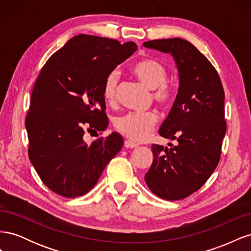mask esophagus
Instances as JSON below:
<instances>
[{
	"mask_svg": "<svg viewBox=\"0 0 251 251\" xmlns=\"http://www.w3.org/2000/svg\"><path fill=\"white\" fill-rule=\"evenodd\" d=\"M125 147L127 148V149H135V148L138 147V144L131 141V140H126L125 141Z\"/></svg>",
	"mask_w": 251,
	"mask_h": 251,
	"instance_id": "1",
	"label": "esophagus"
}]
</instances>
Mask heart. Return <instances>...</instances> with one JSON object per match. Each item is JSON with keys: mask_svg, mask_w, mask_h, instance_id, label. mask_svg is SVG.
<instances>
[{"mask_svg": "<svg viewBox=\"0 0 251 251\" xmlns=\"http://www.w3.org/2000/svg\"><path fill=\"white\" fill-rule=\"evenodd\" d=\"M130 71L144 86L153 90L154 100L168 108L174 102L176 90L168 80L169 71L166 66L155 57H143L134 62ZM119 75L117 71H111L104 79L102 97L109 105L116 102ZM158 123V115L154 111L127 112L114 120V127L120 134L134 141L146 140Z\"/></svg>", "mask_w": 251, "mask_h": 251, "instance_id": "heart-1", "label": "heart"}]
</instances>
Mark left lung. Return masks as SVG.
<instances>
[{
	"mask_svg": "<svg viewBox=\"0 0 251 251\" xmlns=\"http://www.w3.org/2000/svg\"><path fill=\"white\" fill-rule=\"evenodd\" d=\"M143 46L171 53L179 71V90L159 134L177 146H151L154 160L144 176L162 199H184L214 173L226 133L224 89L215 67L186 40H155Z\"/></svg>",
	"mask_w": 251,
	"mask_h": 251,
	"instance_id": "obj_1",
	"label": "left lung"
}]
</instances>
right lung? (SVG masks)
Listing matches in <instances>:
<instances>
[{
    "instance_id": "add662e5",
    "label": "right lung",
    "mask_w": 251,
    "mask_h": 251,
    "mask_svg": "<svg viewBox=\"0 0 251 251\" xmlns=\"http://www.w3.org/2000/svg\"><path fill=\"white\" fill-rule=\"evenodd\" d=\"M137 50L133 42L79 34L50 56L37 77L25 126L28 156L41 180L65 198L87 194L124 146L117 133L91 144L85 128L104 131L102 86L107 75Z\"/></svg>"
}]
</instances>
